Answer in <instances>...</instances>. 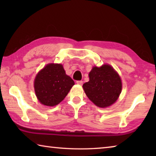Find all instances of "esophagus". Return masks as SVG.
Instances as JSON below:
<instances>
[{
	"label": "esophagus",
	"mask_w": 156,
	"mask_h": 156,
	"mask_svg": "<svg viewBox=\"0 0 156 156\" xmlns=\"http://www.w3.org/2000/svg\"><path fill=\"white\" fill-rule=\"evenodd\" d=\"M76 83H77L78 85H82V84H83V82L82 80H78V81H76Z\"/></svg>",
	"instance_id": "obj_1"
}]
</instances>
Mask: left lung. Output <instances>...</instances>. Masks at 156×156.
Returning a JSON list of instances; mask_svg holds the SVG:
<instances>
[{
  "instance_id": "left-lung-1",
  "label": "left lung",
  "mask_w": 156,
  "mask_h": 156,
  "mask_svg": "<svg viewBox=\"0 0 156 156\" xmlns=\"http://www.w3.org/2000/svg\"><path fill=\"white\" fill-rule=\"evenodd\" d=\"M89 80L83 88L88 98L100 108L112 106L117 101L122 91V80L112 65L94 66L89 73Z\"/></svg>"
}]
</instances>
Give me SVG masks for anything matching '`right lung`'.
<instances>
[{
    "label": "right lung",
    "mask_w": 156,
    "mask_h": 156,
    "mask_svg": "<svg viewBox=\"0 0 156 156\" xmlns=\"http://www.w3.org/2000/svg\"><path fill=\"white\" fill-rule=\"evenodd\" d=\"M74 84L62 64L49 63L36 74L34 87L41 104L54 107L65 99Z\"/></svg>",
    "instance_id": "obj_1"
}]
</instances>
